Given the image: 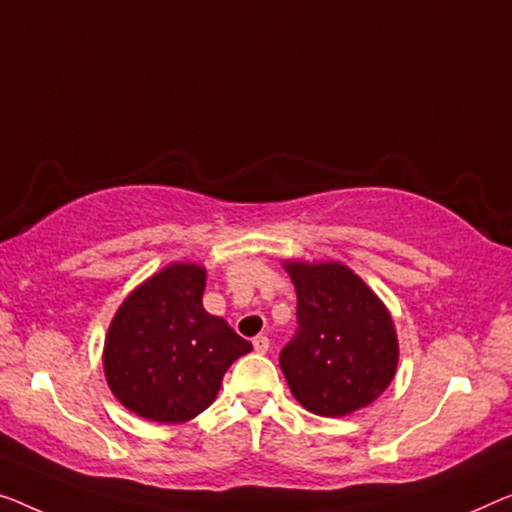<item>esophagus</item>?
Instances as JSON below:
<instances>
[{
	"label": "esophagus",
	"instance_id": "34e87169",
	"mask_svg": "<svg viewBox=\"0 0 512 512\" xmlns=\"http://www.w3.org/2000/svg\"><path fill=\"white\" fill-rule=\"evenodd\" d=\"M253 347L257 354H266L269 352V338H266V335H257V338L253 340Z\"/></svg>",
	"mask_w": 512,
	"mask_h": 512
}]
</instances>
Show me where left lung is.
Returning a JSON list of instances; mask_svg holds the SVG:
<instances>
[{
  "instance_id": "left-lung-1",
  "label": "left lung",
  "mask_w": 512,
  "mask_h": 512,
  "mask_svg": "<svg viewBox=\"0 0 512 512\" xmlns=\"http://www.w3.org/2000/svg\"><path fill=\"white\" fill-rule=\"evenodd\" d=\"M296 289L299 331L280 352L289 391L310 414L368 407L398 372L400 345L384 301L340 262H282Z\"/></svg>"
}]
</instances>
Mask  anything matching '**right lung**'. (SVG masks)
I'll return each mask as SVG.
<instances>
[{
	"label": "right lung",
	"mask_w": 512,
	"mask_h": 512,
	"mask_svg": "<svg viewBox=\"0 0 512 512\" xmlns=\"http://www.w3.org/2000/svg\"><path fill=\"white\" fill-rule=\"evenodd\" d=\"M207 269L172 262L126 296L103 347L114 398L154 423H186L216 400L223 377L253 345L202 305Z\"/></svg>",
	"instance_id": "obj_1"
}]
</instances>
